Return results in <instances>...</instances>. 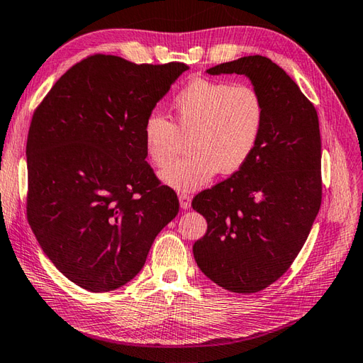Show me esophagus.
<instances>
[{"instance_id":"esophagus-1","label":"esophagus","mask_w":363,"mask_h":363,"mask_svg":"<svg viewBox=\"0 0 363 363\" xmlns=\"http://www.w3.org/2000/svg\"><path fill=\"white\" fill-rule=\"evenodd\" d=\"M179 204H181V208H184V210L190 208L191 198L187 195V193H181V195H179Z\"/></svg>"}]
</instances>
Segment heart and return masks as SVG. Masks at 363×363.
<instances>
[{
	"label": "heart",
	"instance_id": "heart-1",
	"mask_svg": "<svg viewBox=\"0 0 363 363\" xmlns=\"http://www.w3.org/2000/svg\"><path fill=\"white\" fill-rule=\"evenodd\" d=\"M176 126L153 113L143 123V145L157 167L170 164L181 138L191 139V156L167 167L161 181L178 191L204 187L220 172L238 173L259 143L266 121V104L250 85L196 79L173 100Z\"/></svg>",
	"mask_w": 363,
	"mask_h": 363
}]
</instances>
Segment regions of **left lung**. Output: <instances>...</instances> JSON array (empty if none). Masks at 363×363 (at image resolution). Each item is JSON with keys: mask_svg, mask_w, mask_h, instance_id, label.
<instances>
[{"mask_svg": "<svg viewBox=\"0 0 363 363\" xmlns=\"http://www.w3.org/2000/svg\"><path fill=\"white\" fill-rule=\"evenodd\" d=\"M206 72L247 77L264 100L266 121L250 161L193 198L191 207L207 221L193 255L221 288L258 292L288 271L322 204L318 116L297 83L266 57H241Z\"/></svg>", "mask_w": 363, "mask_h": 363, "instance_id": "left-lung-1", "label": "left lung"}]
</instances>
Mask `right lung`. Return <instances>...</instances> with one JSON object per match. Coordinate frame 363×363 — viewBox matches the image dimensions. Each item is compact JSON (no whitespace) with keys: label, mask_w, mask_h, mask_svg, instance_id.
Listing matches in <instances>:
<instances>
[{"label":"right lung","mask_w":363,"mask_h":363,"mask_svg":"<svg viewBox=\"0 0 363 363\" xmlns=\"http://www.w3.org/2000/svg\"><path fill=\"white\" fill-rule=\"evenodd\" d=\"M184 63L91 55L66 71L33 113L28 220L48 258L91 292L126 284L179 212L145 161L143 123Z\"/></svg>","instance_id":"1"}]
</instances>
